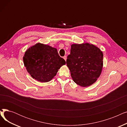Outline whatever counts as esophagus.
<instances>
[{
	"label": "esophagus",
	"instance_id": "obj_1",
	"mask_svg": "<svg viewBox=\"0 0 127 127\" xmlns=\"http://www.w3.org/2000/svg\"><path fill=\"white\" fill-rule=\"evenodd\" d=\"M63 59L65 60V61H66V59H67V57H66V56H64L63 57Z\"/></svg>",
	"mask_w": 127,
	"mask_h": 127
}]
</instances>
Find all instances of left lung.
Returning <instances> with one entry per match:
<instances>
[{
    "label": "left lung",
    "mask_w": 127,
    "mask_h": 127,
    "mask_svg": "<svg viewBox=\"0 0 127 127\" xmlns=\"http://www.w3.org/2000/svg\"><path fill=\"white\" fill-rule=\"evenodd\" d=\"M66 64L74 81L83 87L95 83L101 72L103 53L92 44H72Z\"/></svg>",
    "instance_id": "8db88e82"
}]
</instances>
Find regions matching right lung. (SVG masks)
<instances>
[{"mask_svg": "<svg viewBox=\"0 0 127 127\" xmlns=\"http://www.w3.org/2000/svg\"><path fill=\"white\" fill-rule=\"evenodd\" d=\"M23 61L31 77L41 82L50 81L58 69L66 64L65 60L59 55L57 49L41 43L27 50Z\"/></svg>", "mask_w": 127, "mask_h": 127, "instance_id": "add662e5", "label": "right lung"}]
</instances>
